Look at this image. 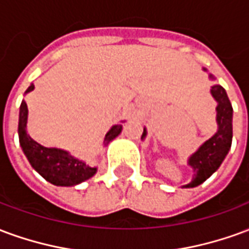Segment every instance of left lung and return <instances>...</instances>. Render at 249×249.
<instances>
[{
    "instance_id": "1",
    "label": "left lung",
    "mask_w": 249,
    "mask_h": 249,
    "mask_svg": "<svg viewBox=\"0 0 249 249\" xmlns=\"http://www.w3.org/2000/svg\"><path fill=\"white\" fill-rule=\"evenodd\" d=\"M204 71L207 69L204 68ZM208 77L214 80V77L209 73ZM211 94L217 103L216 105V123L217 130L211 139L204 141L198 146L196 152L188 159L187 164L193 169V178L191 183L183 185V188H195L203 184L207 178L213 175L221 162L224 161L225 156L228 155L232 144V117H233V109L225 89L221 85H213L211 88ZM146 128H144L141 140H145Z\"/></svg>"
}]
</instances>
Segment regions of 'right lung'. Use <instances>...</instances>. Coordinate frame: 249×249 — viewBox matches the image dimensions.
Masks as SVG:
<instances>
[{"instance_id": "1", "label": "right lung", "mask_w": 249, "mask_h": 249, "mask_svg": "<svg viewBox=\"0 0 249 249\" xmlns=\"http://www.w3.org/2000/svg\"><path fill=\"white\" fill-rule=\"evenodd\" d=\"M33 89L35 85L30 84L25 94L32 92ZM26 128H28V105L25 100H22L18 116L19 145L22 148V152L30 162V165L46 181L57 187H73L87 181L88 178L96 175L97 167H89L87 162L71 156L68 151L41 145L30 137ZM121 130H123V125L114 124L104 137V146H107L110 141L114 140L121 133Z\"/></svg>"}]
</instances>
